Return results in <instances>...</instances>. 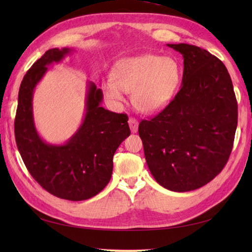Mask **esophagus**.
I'll return each instance as SVG.
<instances>
[{
    "mask_svg": "<svg viewBox=\"0 0 252 252\" xmlns=\"http://www.w3.org/2000/svg\"><path fill=\"white\" fill-rule=\"evenodd\" d=\"M129 126L131 127V131L133 133H136L137 132V127H138V122L134 118H130L129 119Z\"/></svg>",
    "mask_w": 252,
    "mask_h": 252,
    "instance_id": "esophagus-1",
    "label": "esophagus"
}]
</instances>
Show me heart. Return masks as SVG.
Segmentation results:
<instances>
[{
  "label": "heart",
  "instance_id": "heart-1",
  "mask_svg": "<svg viewBox=\"0 0 252 252\" xmlns=\"http://www.w3.org/2000/svg\"><path fill=\"white\" fill-rule=\"evenodd\" d=\"M112 81L104 87L105 95L116 103L123 101V92L132 93L138 110L153 114L173 99L181 83V67L173 57L142 54L116 63Z\"/></svg>",
  "mask_w": 252,
  "mask_h": 252
}]
</instances>
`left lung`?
Returning <instances> with one entry per match:
<instances>
[{"instance_id":"1","label":"left lung","mask_w":252,"mask_h":252,"mask_svg":"<svg viewBox=\"0 0 252 252\" xmlns=\"http://www.w3.org/2000/svg\"><path fill=\"white\" fill-rule=\"evenodd\" d=\"M184 60L181 90L138 134L151 173L164 189L189 191L223 170L237 127V101L224 63L200 47L168 44Z\"/></svg>"}]
</instances>
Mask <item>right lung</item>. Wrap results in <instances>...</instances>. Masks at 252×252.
I'll use <instances>...</instances> for the list:
<instances>
[{
  "label": "right lung",
  "mask_w": 252,
  "mask_h": 252,
  "mask_svg": "<svg viewBox=\"0 0 252 252\" xmlns=\"http://www.w3.org/2000/svg\"><path fill=\"white\" fill-rule=\"evenodd\" d=\"M71 52L67 47L46 51L25 74L18 93L15 138L26 168L37 183L58 198L80 201L97 195L108 184L112 157L131 132L127 116L103 108V92L89 82L84 119L77 132L63 145L42 140L32 111L34 89L47 66Z\"/></svg>",
  "instance_id": "right-lung-1"
}]
</instances>
